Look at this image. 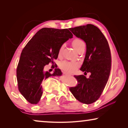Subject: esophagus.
Here are the masks:
<instances>
[{
    "mask_svg": "<svg viewBox=\"0 0 128 128\" xmlns=\"http://www.w3.org/2000/svg\"><path fill=\"white\" fill-rule=\"evenodd\" d=\"M64 74H66V75H69V76H70V74H68V73H66V72H64Z\"/></svg>",
    "mask_w": 128,
    "mask_h": 128,
    "instance_id": "34e87169",
    "label": "esophagus"
}]
</instances>
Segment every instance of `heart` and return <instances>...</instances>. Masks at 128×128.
I'll return each mask as SVG.
<instances>
[{
	"label": "heart",
	"mask_w": 128,
	"mask_h": 128,
	"mask_svg": "<svg viewBox=\"0 0 128 128\" xmlns=\"http://www.w3.org/2000/svg\"><path fill=\"white\" fill-rule=\"evenodd\" d=\"M72 44L73 47H74V48L77 52L83 47H85V43L84 42V41H82L81 40H80V39L78 38L74 39L72 42ZM63 49V46H62L60 47L59 50V56H60L62 54ZM78 66V64L77 62L64 61L61 62L60 66L62 70L65 71V72H66L67 73H72L77 68Z\"/></svg>",
	"instance_id": "obj_1"
}]
</instances>
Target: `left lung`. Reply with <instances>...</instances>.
<instances>
[{
    "label": "left lung",
    "instance_id": "8db88e82",
    "mask_svg": "<svg viewBox=\"0 0 128 128\" xmlns=\"http://www.w3.org/2000/svg\"><path fill=\"white\" fill-rule=\"evenodd\" d=\"M70 30L86 43V56L80 70L91 74L88 78L84 75L74 76L77 85L69 90L80 102L92 104L100 98L109 78L111 67L109 44L100 30L94 25L80 26L70 28Z\"/></svg>",
    "mask_w": 128,
    "mask_h": 128
}]
</instances>
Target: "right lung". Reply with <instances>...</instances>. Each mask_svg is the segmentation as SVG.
<instances>
[{
	"label": "right lung",
	"mask_w": 128,
	"mask_h": 128,
	"mask_svg": "<svg viewBox=\"0 0 128 128\" xmlns=\"http://www.w3.org/2000/svg\"><path fill=\"white\" fill-rule=\"evenodd\" d=\"M73 34L68 29L44 28L36 33L23 48L17 65L16 75L19 92L28 102L36 104L40 100L43 81L50 76L62 75L60 69L45 72L50 62L54 64L62 44Z\"/></svg>",
	"instance_id": "obj_1"
}]
</instances>
